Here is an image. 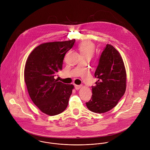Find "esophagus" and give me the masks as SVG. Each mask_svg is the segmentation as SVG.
<instances>
[{
  "instance_id": "1",
  "label": "esophagus",
  "mask_w": 150,
  "mask_h": 150,
  "mask_svg": "<svg viewBox=\"0 0 150 150\" xmlns=\"http://www.w3.org/2000/svg\"><path fill=\"white\" fill-rule=\"evenodd\" d=\"M82 86L81 85H74V87H75V89H76V90H78V89H79L80 88H81V87Z\"/></svg>"
}]
</instances>
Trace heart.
<instances>
[{
	"label": "heart",
	"instance_id": "heart-1",
	"mask_svg": "<svg viewBox=\"0 0 150 150\" xmlns=\"http://www.w3.org/2000/svg\"><path fill=\"white\" fill-rule=\"evenodd\" d=\"M79 50L81 56H92L95 51V44L92 42L86 40L80 43L79 45Z\"/></svg>",
	"mask_w": 150,
	"mask_h": 150
}]
</instances>
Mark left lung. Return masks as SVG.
Here are the masks:
<instances>
[{"label":"left lung","instance_id":"1","mask_svg":"<svg viewBox=\"0 0 150 150\" xmlns=\"http://www.w3.org/2000/svg\"><path fill=\"white\" fill-rule=\"evenodd\" d=\"M98 79L92 86L91 99L86 103L87 108L96 113H104L115 107L124 95L127 74L119 52L107 44L100 55L95 72Z\"/></svg>","mask_w":150,"mask_h":150}]
</instances>
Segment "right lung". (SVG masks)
Listing matches in <instances>:
<instances>
[{"label": "right lung", "instance_id": "1", "mask_svg": "<svg viewBox=\"0 0 150 150\" xmlns=\"http://www.w3.org/2000/svg\"><path fill=\"white\" fill-rule=\"evenodd\" d=\"M75 39L42 44L29 55L25 66L24 80L34 104L49 115L62 112L68 105L74 86L54 79L62 69L66 53Z\"/></svg>", "mask_w": 150, "mask_h": 150}]
</instances>
